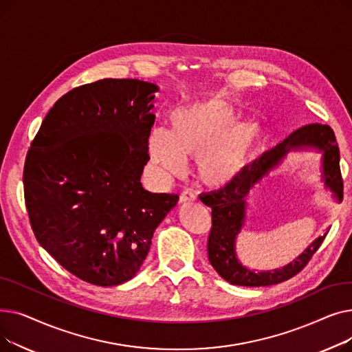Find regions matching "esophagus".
Instances as JSON below:
<instances>
[{
	"label": "esophagus",
	"instance_id": "34e87169",
	"mask_svg": "<svg viewBox=\"0 0 352 352\" xmlns=\"http://www.w3.org/2000/svg\"><path fill=\"white\" fill-rule=\"evenodd\" d=\"M195 199H197V197L192 191H184L179 197V204H187V202H192Z\"/></svg>",
	"mask_w": 352,
	"mask_h": 352
}]
</instances>
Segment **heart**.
Listing matches in <instances>:
<instances>
[{"label":"heart","mask_w":352,"mask_h":352,"mask_svg":"<svg viewBox=\"0 0 352 352\" xmlns=\"http://www.w3.org/2000/svg\"><path fill=\"white\" fill-rule=\"evenodd\" d=\"M235 111L214 98L175 108L170 131L151 129L148 153L154 170L181 175L186 160L198 161V177L208 187L223 188L235 182L250 166L264 129L256 121L235 122Z\"/></svg>","instance_id":"obj_1"}]
</instances>
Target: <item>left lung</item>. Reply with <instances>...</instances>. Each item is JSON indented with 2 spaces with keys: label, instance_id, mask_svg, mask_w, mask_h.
Segmentation results:
<instances>
[{
  "label": "left lung",
  "instance_id": "left-lung-1",
  "mask_svg": "<svg viewBox=\"0 0 352 352\" xmlns=\"http://www.w3.org/2000/svg\"><path fill=\"white\" fill-rule=\"evenodd\" d=\"M317 153L321 155L320 179L334 201H342V178L340 171V150L334 131L322 124H308L294 131L283 142L256 158L235 182L218 191L199 195L212 208V228L208 238V260L221 278L232 285L265 287L280 284L298 274L314 255L324 238L318 236L297 256L281 268L258 271L244 265L236 255V236L243 231L248 215V197L291 153Z\"/></svg>",
  "mask_w": 352,
  "mask_h": 352
}]
</instances>
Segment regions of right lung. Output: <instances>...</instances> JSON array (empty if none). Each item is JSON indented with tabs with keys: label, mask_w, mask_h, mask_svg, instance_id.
I'll list each match as a JSON object with an SVG mask.
<instances>
[{
	"label": "right lung",
	"mask_w": 352,
	"mask_h": 352,
	"mask_svg": "<svg viewBox=\"0 0 352 352\" xmlns=\"http://www.w3.org/2000/svg\"><path fill=\"white\" fill-rule=\"evenodd\" d=\"M158 89L114 78L72 89L50 109L27 154L24 197L36 241L89 284L134 278L178 202L141 184Z\"/></svg>",
	"instance_id": "right-lung-1"
}]
</instances>
